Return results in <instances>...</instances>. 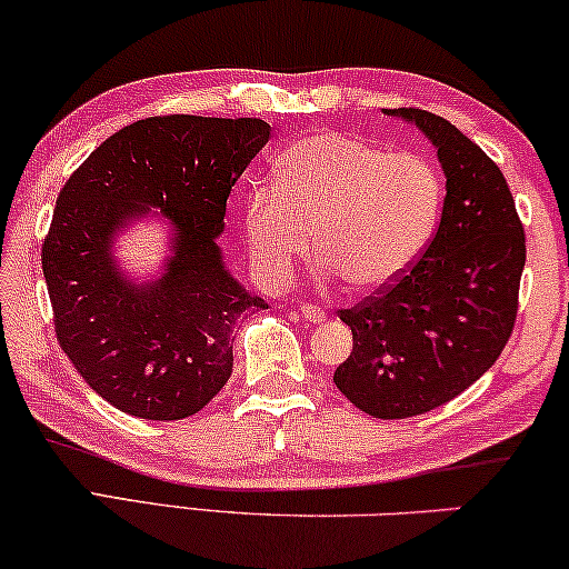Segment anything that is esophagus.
I'll return each instance as SVG.
<instances>
[{
    "mask_svg": "<svg viewBox=\"0 0 569 569\" xmlns=\"http://www.w3.org/2000/svg\"><path fill=\"white\" fill-rule=\"evenodd\" d=\"M301 313H303V319H307V321H313V325H317V321L325 319V309H321V307H313V303H303V307H301Z\"/></svg>",
    "mask_w": 569,
    "mask_h": 569,
    "instance_id": "obj_1",
    "label": "esophagus"
}]
</instances>
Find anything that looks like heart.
<instances>
[{"instance_id":"b5f03b06","label":"heart","mask_w":569,"mask_h":569,"mask_svg":"<svg viewBox=\"0 0 569 569\" xmlns=\"http://www.w3.org/2000/svg\"><path fill=\"white\" fill-rule=\"evenodd\" d=\"M442 207V171L423 152L313 132L286 148L270 186L244 201V244L258 273L278 286L317 237L327 268L355 291H378L417 266Z\"/></svg>"}]
</instances>
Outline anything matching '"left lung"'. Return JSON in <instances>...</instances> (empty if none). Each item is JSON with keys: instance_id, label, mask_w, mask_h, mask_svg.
I'll return each instance as SVG.
<instances>
[{"instance_id": "1", "label": "left lung", "mask_w": 569, "mask_h": 569, "mask_svg": "<svg viewBox=\"0 0 569 569\" xmlns=\"http://www.w3.org/2000/svg\"><path fill=\"white\" fill-rule=\"evenodd\" d=\"M386 114L431 140L447 197L417 266L337 311L355 345L335 386L370 417L406 419L452 401L501 358L519 311L527 234L501 168L452 122L417 107Z\"/></svg>"}]
</instances>
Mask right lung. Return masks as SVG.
<instances>
[{
  "label": "right lung",
  "instance_id": "right-lung-1",
  "mask_svg": "<svg viewBox=\"0 0 569 569\" xmlns=\"http://www.w3.org/2000/svg\"><path fill=\"white\" fill-rule=\"evenodd\" d=\"M268 138L258 117H148L101 142L58 193L40 256L56 337L114 409L186 419L230 380L237 321L268 303L227 273L217 237L234 181ZM148 208L177 227L174 258L158 282L134 287L111 237Z\"/></svg>",
  "mask_w": 569,
  "mask_h": 569
}]
</instances>
